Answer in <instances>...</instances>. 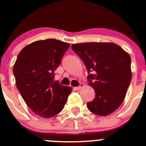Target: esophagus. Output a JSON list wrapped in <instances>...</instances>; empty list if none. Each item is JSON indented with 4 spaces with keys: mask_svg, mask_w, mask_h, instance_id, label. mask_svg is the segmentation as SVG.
Here are the masks:
<instances>
[{
    "mask_svg": "<svg viewBox=\"0 0 146 146\" xmlns=\"http://www.w3.org/2000/svg\"><path fill=\"white\" fill-rule=\"evenodd\" d=\"M83 86H84V84H83L80 83V84H79V86H77V87H76V89H77V90H80V89H82V88L83 87Z\"/></svg>",
    "mask_w": 146,
    "mask_h": 146,
    "instance_id": "obj_1",
    "label": "esophagus"
}]
</instances>
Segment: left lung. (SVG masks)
I'll use <instances>...</instances> for the list:
<instances>
[{
	"mask_svg": "<svg viewBox=\"0 0 146 146\" xmlns=\"http://www.w3.org/2000/svg\"><path fill=\"white\" fill-rule=\"evenodd\" d=\"M72 49L84 63L95 98L87 103L91 112L107 116L122 104L132 77L131 57L118 44L111 42L74 44Z\"/></svg>",
	"mask_w": 146,
	"mask_h": 146,
	"instance_id": "8db88e82",
	"label": "left lung"
}]
</instances>
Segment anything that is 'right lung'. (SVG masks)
<instances>
[{
  "mask_svg": "<svg viewBox=\"0 0 146 146\" xmlns=\"http://www.w3.org/2000/svg\"><path fill=\"white\" fill-rule=\"evenodd\" d=\"M70 44L55 39L38 40L25 47L13 67L15 84L30 109L50 118L63 109L71 87L54 81V71Z\"/></svg>",
  "mask_w": 146,
  "mask_h": 146,
  "instance_id": "add662e5",
  "label": "right lung"
}]
</instances>
